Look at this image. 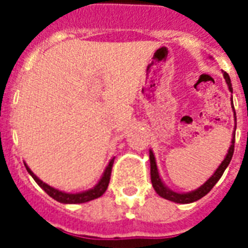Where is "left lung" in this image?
<instances>
[{"label": "left lung", "instance_id": "left-lung-1", "mask_svg": "<svg viewBox=\"0 0 248 248\" xmlns=\"http://www.w3.org/2000/svg\"><path fill=\"white\" fill-rule=\"evenodd\" d=\"M224 78H225V82L228 85V89L231 93H233V87H232V82H231V77L228 75L227 72H223ZM232 108H233V113H234V131H233V138H232L231 141V147L228 149V153L225 155V158L224 161L219 165V167L216 169V171L212 173L210 179H208L203 185H201L200 188L194 189V190H190L188 193H177L172 189H170L169 186H166V184L162 181L161 176H159L158 172V167H157V162H155V155H153V152L152 149L149 151V161H151V180H152V185H153V188L157 192L158 196H161L165 200L172 201L175 203H192V202H196V201L201 200L202 197H204L207 194L212 188H214V185L219 181V179L223 176L224 171L228 167V165L231 163L232 157H233V152H234V141H235V127H237V116H235V110L234 107H233V97H232L231 100Z\"/></svg>", "mask_w": 248, "mask_h": 248}]
</instances>
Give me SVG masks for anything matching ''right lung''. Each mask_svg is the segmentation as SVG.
<instances>
[{"label":"right lung","instance_id":"obj_1","mask_svg":"<svg viewBox=\"0 0 248 248\" xmlns=\"http://www.w3.org/2000/svg\"><path fill=\"white\" fill-rule=\"evenodd\" d=\"M113 163H114V157H113L110 161H109L108 166L105 167L104 172L101 175L100 180L97 181V184L93 186V188L89 189V190H85V192L81 193H67L63 192V190H59V189H55L50 186L48 184L44 183V181L38 179V177L32 172V170L29 169L27 163H24L25 169L29 172V175L34 179L37 184L40 185L41 188L44 189L45 192L47 193L48 196L54 198L55 201L60 202V203H65V204H76V203H85V202H89V201L96 200L99 197H101L105 193L107 188H108L109 180H110V173H112V167Z\"/></svg>","mask_w":248,"mask_h":248}]
</instances>
